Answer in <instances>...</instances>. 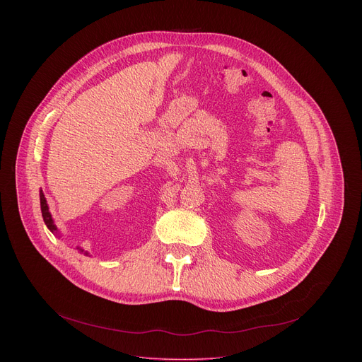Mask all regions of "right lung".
I'll list each match as a JSON object with an SVG mask.
<instances>
[{"instance_id":"right-lung-1","label":"right lung","mask_w":362,"mask_h":362,"mask_svg":"<svg viewBox=\"0 0 362 362\" xmlns=\"http://www.w3.org/2000/svg\"><path fill=\"white\" fill-rule=\"evenodd\" d=\"M41 211H42V217H44V221H45L47 227H48V229H49V230L54 233V232L57 230V227L54 226V221H52V218H51V214H49V211H48L47 199H45V197H44L42 191H41ZM81 251H82V250H81Z\"/></svg>"}]
</instances>
